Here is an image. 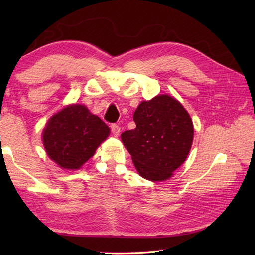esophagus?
Here are the masks:
<instances>
[{
    "label": "esophagus",
    "mask_w": 255,
    "mask_h": 255,
    "mask_svg": "<svg viewBox=\"0 0 255 255\" xmlns=\"http://www.w3.org/2000/svg\"><path fill=\"white\" fill-rule=\"evenodd\" d=\"M111 129H112V132L114 136H118L119 132H121V127H119L118 124H113L111 126Z\"/></svg>",
    "instance_id": "34e87169"
}]
</instances>
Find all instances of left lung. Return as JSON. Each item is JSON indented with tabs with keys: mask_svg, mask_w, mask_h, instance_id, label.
I'll return each instance as SVG.
<instances>
[{
	"mask_svg": "<svg viewBox=\"0 0 255 255\" xmlns=\"http://www.w3.org/2000/svg\"><path fill=\"white\" fill-rule=\"evenodd\" d=\"M136 128L122 133L136 170L145 180L166 181L186 160L192 148V118L180 102L167 94L139 104Z\"/></svg>",
	"mask_w": 255,
	"mask_h": 255,
	"instance_id": "left-lung-1",
	"label": "left lung"
}]
</instances>
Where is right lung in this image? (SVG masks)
<instances>
[{"mask_svg": "<svg viewBox=\"0 0 255 255\" xmlns=\"http://www.w3.org/2000/svg\"><path fill=\"white\" fill-rule=\"evenodd\" d=\"M110 136V128L88 107L72 104L50 117L42 131L48 156L64 170H79Z\"/></svg>", "mask_w": 255, "mask_h": 255, "instance_id": "obj_1", "label": "right lung"}]
</instances>
